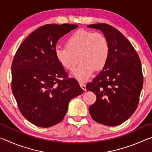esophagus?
<instances>
[{"label":"esophagus","mask_w":152,"mask_h":152,"mask_svg":"<svg viewBox=\"0 0 152 152\" xmlns=\"http://www.w3.org/2000/svg\"><path fill=\"white\" fill-rule=\"evenodd\" d=\"M79 84H80V86L81 88L83 89L84 91H86V84H85V83H84L83 82H80Z\"/></svg>","instance_id":"esophagus-1"}]
</instances>
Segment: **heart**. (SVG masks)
Listing matches in <instances>:
<instances>
[{
    "instance_id": "b5f03b06",
    "label": "heart",
    "mask_w": 152,
    "mask_h": 152,
    "mask_svg": "<svg viewBox=\"0 0 152 152\" xmlns=\"http://www.w3.org/2000/svg\"><path fill=\"white\" fill-rule=\"evenodd\" d=\"M109 51V42L102 33L79 29L69 36L66 47H56L55 54L61 65L70 71L80 61L73 74L79 80H86L94 70L105 66Z\"/></svg>"
}]
</instances>
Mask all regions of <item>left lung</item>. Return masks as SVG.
<instances>
[{
	"instance_id": "1",
	"label": "left lung",
	"mask_w": 152,
	"mask_h": 152,
	"mask_svg": "<svg viewBox=\"0 0 152 152\" xmlns=\"http://www.w3.org/2000/svg\"><path fill=\"white\" fill-rule=\"evenodd\" d=\"M87 27L101 30L110 48L106 65L86 84V90L96 96L89 113L97 123L119 125L132 116L138 106L143 84L140 59L132 43L111 25L98 23Z\"/></svg>"
}]
</instances>
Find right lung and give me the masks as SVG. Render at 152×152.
Returning a JSON list of instances; mask_svg holds the SVG:
<instances>
[{
	"instance_id": "obj_1",
	"label": "right lung",
	"mask_w": 152,
	"mask_h": 152,
	"mask_svg": "<svg viewBox=\"0 0 152 152\" xmlns=\"http://www.w3.org/2000/svg\"><path fill=\"white\" fill-rule=\"evenodd\" d=\"M78 27L67 23L40 27L27 36L14 56L12 93L21 114L38 127L61 122L70 100L84 92L76 79L68 78L55 54L60 37Z\"/></svg>"
}]
</instances>
